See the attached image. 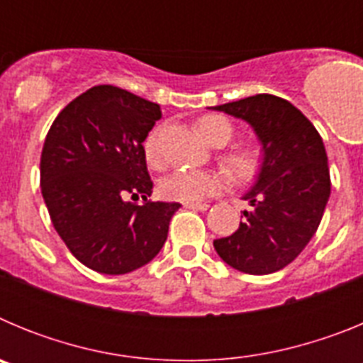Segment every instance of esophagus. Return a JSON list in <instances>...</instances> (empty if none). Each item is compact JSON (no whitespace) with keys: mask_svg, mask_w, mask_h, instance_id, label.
<instances>
[{"mask_svg":"<svg viewBox=\"0 0 363 363\" xmlns=\"http://www.w3.org/2000/svg\"><path fill=\"white\" fill-rule=\"evenodd\" d=\"M184 207L192 211H207L209 209V203H184Z\"/></svg>","mask_w":363,"mask_h":363,"instance_id":"esophagus-1","label":"esophagus"}]
</instances>
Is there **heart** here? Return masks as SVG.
Returning a JSON list of instances; mask_svg holds the SVG:
<instances>
[{"mask_svg":"<svg viewBox=\"0 0 363 363\" xmlns=\"http://www.w3.org/2000/svg\"><path fill=\"white\" fill-rule=\"evenodd\" d=\"M198 134L205 142L213 145L216 140L227 143L233 136V127L229 121L221 116H205L196 125ZM147 162L152 167L160 165V150L156 134H149L143 143ZM225 165L230 174L238 179H249L258 169V156L251 149H240L230 152L225 158ZM221 187V178L214 172L203 171H176L162 179L160 191L163 198L182 203H200L205 198L213 196L214 192Z\"/></svg>","mask_w":363,"mask_h":363,"instance_id":"obj_1","label":"heart"}]
</instances>
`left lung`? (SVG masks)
Masks as SVG:
<instances>
[{"mask_svg":"<svg viewBox=\"0 0 363 363\" xmlns=\"http://www.w3.org/2000/svg\"><path fill=\"white\" fill-rule=\"evenodd\" d=\"M251 125L262 160L251 189L242 196L236 233L214 240L227 265L247 274H271L289 265L318 229L331 194L322 138L293 104L256 94L213 107Z\"/></svg>","mask_w":363,"mask_h":363,"instance_id":"1","label":"left lung"}]
</instances>
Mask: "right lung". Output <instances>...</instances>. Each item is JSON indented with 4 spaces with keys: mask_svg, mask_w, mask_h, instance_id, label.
<instances>
[{
    "mask_svg": "<svg viewBox=\"0 0 363 363\" xmlns=\"http://www.w3.org/2000/svg\"><path fill=\"white\" fill-rule=\"evenodd\" d=\"M158 104L112 85L72 99L41 150V194L69 251L101 274H127L162 251L176 201L134 205L152 194L143 142Z\"/></svg>",
    "mask_w": 363,
    "mask_h": 363,
    "instance_id": "add662e5",
    "label": "right lung"
}]
</instances>
